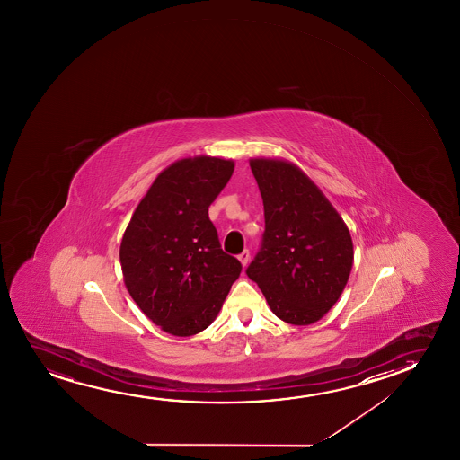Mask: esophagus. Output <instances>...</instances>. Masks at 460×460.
<instances>
[{
    "mask_svg": "<svg viewBox=\"0 0 460 460\" xmlns=\"http://www.w3.org/2000/svg\"><path fill=\"white\" fill-rule=\"evenodd\" d=\"M239 261L240 264L243 265V267H246L248 262H250V252H248V250H243V252H240Z\"/></svg>",
    "mask_w": 460,
    "mask_h": 460,
    "instance_id": "1",
    "label": "esophagus"
}]
</instances>
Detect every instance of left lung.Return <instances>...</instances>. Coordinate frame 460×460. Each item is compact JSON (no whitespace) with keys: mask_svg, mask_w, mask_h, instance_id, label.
I'll return each instance as SVG.
<instances>
[{"mask_svg":"<svg viewBox=\"0 0 460 460\" xmlns=\"http://www.w3.org/2000/svg\"><path fill=\"white\" fill-rule=\"evenodd\" d=\"M250 166L264 201L265 231L246 275L273 314L292 325H311L327 314L349 281V227L296 164L252 158Z\"/></svg>","mask_w":460,"mask_h":460,"instance_id":"1","label":"left lung"}]
</instances>
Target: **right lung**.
<instances>
[{"mask_svg": "<svg viewBox=\"0 0 460 460\" xmlns=\"http://www.w3.org/2000/svg\"><path fill=\"white\" fill-rule=\"evenodd\" d=\"M229 158H182L164 168L120 242L127 290L155 325L193 336L215 321L242 271L221 250L208 206L233 176Z\"/></svg>", "mask_w": 460, "mask_h": 460, "instance_id": "right-lung-1", "label": "right lung"}]
</instances>
